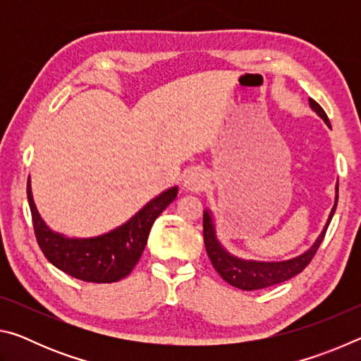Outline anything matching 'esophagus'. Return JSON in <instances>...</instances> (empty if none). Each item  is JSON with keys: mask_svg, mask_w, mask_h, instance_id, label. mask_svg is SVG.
I'll return each instance as SVG.
<instances>
[{"mask_svg": "<svg viewBox=\"0 0 361 361\" xmlns=\"http://www.w3.org/2000/svg\"><path fill=\"white\" fill-rule=\"evenodd\" d=\"M207 183H209L207 173L199 167L189 169L185 173V176H183V188H185L188 192H192V194L202 192L207 186Z\"/></svg>", "mask_w": 361, "mask_h": 361, "instance_id": "obj_1", "label": "esophagus"}]
</instances>
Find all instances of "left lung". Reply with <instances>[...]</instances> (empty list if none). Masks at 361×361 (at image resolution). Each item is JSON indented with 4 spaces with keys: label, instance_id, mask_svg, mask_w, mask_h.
I'll use <instances>...</instances> for the list:
<instances>
[{
    "label": "left lung",
    "instance_id": "8db88e82",
    "mask_svg": "<svg viewBox=\"0 0 361 361\" xmlns=\"http://www.w3.org/2000/svg\"><path fill=\"white\" fill-rule=\"evenodd\" d=\"M309 105H310V109H312L320 119H323V122H325L329 129H331L328 116L325 111H323L319 103L314 102L312 99H309ZM338 189H339L338 183H336L334 205L331 212H329L326 223L323 226V229L319 234V237L315 239V242L301 255L293 256L290 259H282V261L245 259V258H240V256L232 255L229 250L224 248L221 240L218 239L216 223H215V218H213L212 210L205 209L204 210V243H205L207 255H209L213 267L216 269V272L221 276V279L226 280L229 285L245 291L266 288V286L282 283L285 280L298 276V274L302 272V269L309 264L310 259L314 258V255L317 253V250H319L323 237L326 234V229L329 223H331L336 207H338Z\"/></svg>",
    "mask_w": 361,
    "mask_h": 361
}]
</instances>
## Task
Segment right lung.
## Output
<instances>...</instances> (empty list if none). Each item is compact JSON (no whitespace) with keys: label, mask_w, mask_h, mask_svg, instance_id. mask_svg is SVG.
I'll return each mask as SVG.
<instances>
[{"label":"right lung","mask_w":361,"mask_h":361,"mask_svg":"<svg viewBox=\"0 0 361 361\" xmlns=\"http://www.w3.org/2000/svg\"><path fill=\"white\" fill-rule=\"evenodd\" d=\"M178 186L162 191L135 215L118 228L94 237H68L51 229L35 204L28 176L27 197L39 248L51 264L68 276L94 283H111L127 277L137 264L148 242L151 226L172 204Z\"/></svg>","instance_id":"add662e5"}]
</instances>
